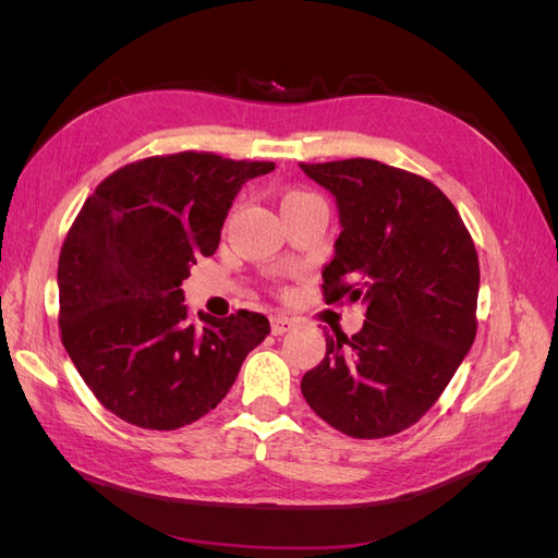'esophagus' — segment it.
Masks as SVG:
<instances>
[{
  "instance_id": "obj_1",
  "label": "esophagus",
  "mask_w": 558,
  "mask_h": 558,
  "mask_svg": "<svg viewBox=\"0 0 558 558\" xmlns=\"http://www.w3.org/2000/svg\"><path fill=\"white\" fill-rule=\"evenodd\" d=\"M269 324H272V335H283L295 326V318L286 316V314H275L272 318H269Z\"/></svg>"
}]
</instances>
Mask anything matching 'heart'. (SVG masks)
Instances as JSON below:
<instances>
[{"label":"heart","instance_id":"b5f03b06","mask_svg":"<svg viewBox=\"0 0 558 558\" xmlns=\"http://www.w3.org/2000/svg\"><path fill=\"white\" fill-rule=\"evenodd\" d=\"M305 195H307V193H289V195L283 197V202H286V199H295V197H305Z\"/></svg>","mask_w":558,"mask_h":558}]
</instances>
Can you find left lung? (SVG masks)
<instances>
[{
	"label": "left lung",
	"instance_id": "left-lung-1",
	"mask_svg": "<svg viewBox=\"0 0 558 558\" xmlns=\"http://www.w3.org/2000/svg\"><path fill=\"white\" fill-rule=\"evenodd\" d=\"M300 167L340 207L324 298L365 305L356 335L326 337V359L302 377V396L332 428L379 440L433 408L475 342V242L424 177L367 158Z\"/></svg>",
	"mask_w": 558,
	"mask_h": 558
}]
</instances>
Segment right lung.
Returning <instances> with one entry per match:
<instances>
[{
    "label": "right lung",
    "mask_w": 558,
    "mask_h": 558,
    "mask_svg": "<svg viewBox=\"0 0 558 558\" xmlns=\"http://www.w3.org/2000/svg\"><path fill=\"white\" fill-rule=\"evenodd\" d=\"M272 170L181 150L121 167L83 202L60 251L58 324L78 375L118 418L148 430L193 424L267 337L269 320L246 310L199 312V325L181 281L214 256L246 179Z\"/></svg>",
    "instance_id": "obj_1"
}]
</instances>
